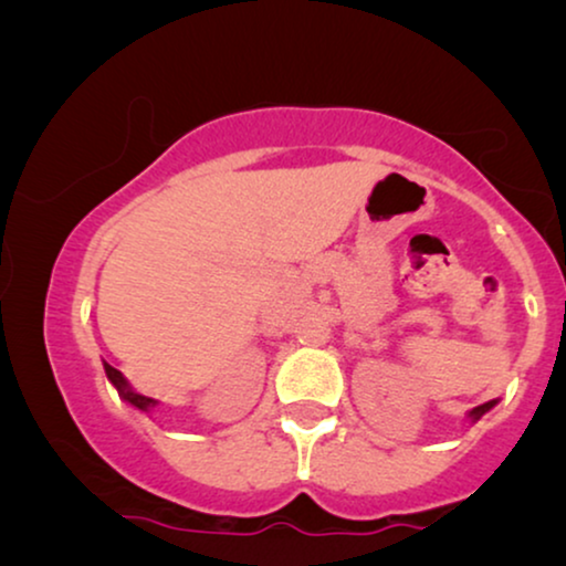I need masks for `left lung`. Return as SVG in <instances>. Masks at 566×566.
Wrapping results in <instances>:
<instances>
[{
    "instance_id": "left-lung-1",
    "label": "left lung",
    "mask_w": 566,
    "mask_h": 566,
    "mask_svg": "<svg viewBox=\"0 0 566 566\" xmlns=\"http://www.w3.org/2000/svg\"><path fill=\"white\" fill-rule=\"evenodd\" d=\"M497 405V399H492V401H484V405H479V407H474L469 412V417H471V422H476V420H482V415H486L490 412V409Z\"/></svg>"
}]
</instances>
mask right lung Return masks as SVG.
Returning a JSON list of instances; mask_svg holds the SVG:
<instances>
[{
  "mask_svg": "<svg viewBox=\"0 0 566 566\" xmlns=\"http://www.w3.org/2000/svg\"><path fill=\"white\" fill-rule=\"evenodd\" d=\"M103 366H105L107 381H111V384L115 386V389H118V394H120L123 399L128 401V405H134L136 409H142V412H151V409L159 405L157 399H151V397H144V394H138V391L130 389L128 381H126V378H123L120 370H118V368H113L111 363H103Z\"/></svg>",
  "mask_w": 566,
  "mask_h": 566,
  "instance_id": "obj_1",
  "label": "right lung"
}]
</instances>
